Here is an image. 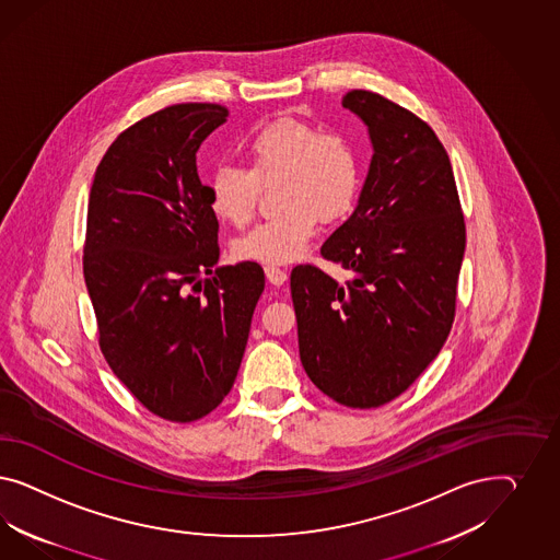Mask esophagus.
I'll use <instances>...</instances> for the list:
<instances>
[{"label":"esophagus","instance_id":"esophagus-1","mask_svg":"<svg viewBox=\"0 0 560 560\" xmlns=\"http://www.w3.org/2000/svg\"><path fill=\"white\" fill-rule=\"evenodd\" d=\"M265 275H267L269 283L277 285V288L288 281V271H285V269H279V267H275V265H267V267H265Z\"/></svg>","mask_w":560,"mask_h":560}]
</instances>
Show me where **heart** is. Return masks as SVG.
Returning a JSON list of instances; mask_svg holds the SVG:
<instances>
[{"mask_svg": "<svg viewBox=\"0 0 560 560\" xmlns=\"http://www.w3.org/2000/svg\"><path fill=\"white\" fill-rule=\"evenodd\" d=\"M248 170L221 166L211 176V207L236 228L255 218L260 187H279L281 215L234 242L237 260L281 265L302 256L318 220L342 218L355 201L359 164L351 143L302 120H277L246 145Z\"/></svg>", "mask_w": 560, "mask_h": 560, "instance_id": "1", "label": "heart"}]
</instances>
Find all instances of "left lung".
<instances>
[{
    "label": "left lung",
    "instance_id": "8db88e82",
    "mask_svg": "<svg viewBox=\"0 0 560 560\" xmlns=\"http://www.w3.org/2000/svg\"><path fill=\"white\" fill-rule=\"evenodd\" d=\"M342 106L368 125L373 155L353 215L323 244L353 272L340 285L314 265L291 271L300 359L342 407L386 405L440 355L456 316L466 225L435 131L375 92Z\"/></svg>",
    "mask_w": 560,
    "mask_h": 560
}]
</instances>
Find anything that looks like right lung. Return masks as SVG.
<instances>
[{"label":"right lung","mask_w":560,"mask_h":560,"mask_svg":"<svg viewBox=\"0 0 560 560\" xmlns=\"http://www.w3.org/2000/svg\"><path fill=\"white\" fill-rule=\"evenodd\" d=\"M225 117V106L187 102L137 120L90 188L84 279L102 355L172 423L201 419L232 390L265 289L250 260L213 269L220 223L197 150Z\"/></svg>","instance_id":"add662e5"}]
</instances>
